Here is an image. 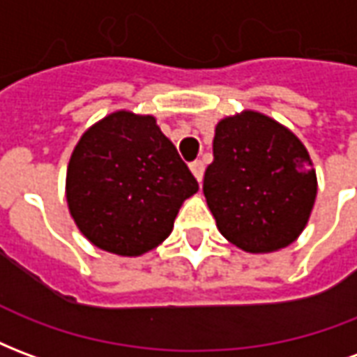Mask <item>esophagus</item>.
I'll list each match as a JSON object with an SVG mask.
<instances>
[{"instance_id":"1","label":"esophagus","mask_w":357,"mask_h":357,"mask_svg":"<svg viewBox=\"0 0 357 357\" xmlns=\"http://www.w3.org/2000/svg\"><path fill=\"white\" fill-rule=\"evenodd\" d=\"M189 168L193 172V176L197 178V181H202V176H204V162H202V160H195V162L189 164Z\"/></svg>"}]
</instances>
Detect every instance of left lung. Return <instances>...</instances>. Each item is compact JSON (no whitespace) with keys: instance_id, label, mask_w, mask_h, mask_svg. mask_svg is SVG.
I'll return each mask as SVG.
<instances>
[{"instance_id":"left-lung-1","label":"left lung","mask_w":357,"mask_h":357,"mask_svg":"<svg viewBox=\"0 0 357 357\" xmlns=\"http://www.w3.org/2000/svg\"><path fill=\"white\" fill-rule=\"evenodd\" d=\"M204 197L220 233L250 255L289 247L304 231L317 176L294 133L256 110L222 118Z\"/></svg>"}]
</instances>
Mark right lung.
Segmentation results:
<instances>
[{
	"instance_id": "right-lung-1",
	"label": "right lung",
	"mask_w": 357,
	"mask_h": 357,
	"mask_svg": "<svg viewBox=\"0 0 357 357\" xmlns=\"http://www.w3.org/2000/svg\"><path fill=\"white\" fill-rule=\"evenodd\" d=\"M199 183L151 114L110 112L82 133L66 168V202L86 239L141 256L174 229Z\"/></svg>"
}]
</instances>
